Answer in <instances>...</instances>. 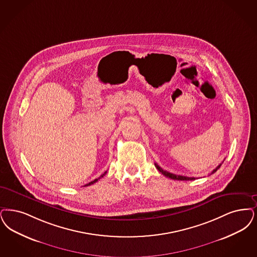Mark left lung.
<instances>
[{"instance_id": "8db88e82", "label": "left lung", "mask_w": 257, "mask_h": 257, "mask_svg": "<svg viewBox=\"0 0 257 257\" xmlns=\"http://www.w3.org/2000/svg\"><path fill=\"white\" fill-rule=\"evenodd\" d=\"M155 166L157 167V169H158L162 174L165 175V177L170 178V179H172V180H178V181H193V180H195L196 179L194 177H185V176H181V175L172 174V173H170V172H167V171L164 170L161 166H159L157 164H155ZM220 166H221V165H218L215 169L211 172V174L215 173L216 171L220 168Z\"/></svg>"}]
</instances>
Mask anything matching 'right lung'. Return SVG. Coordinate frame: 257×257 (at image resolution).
Here are the masks:
<instances>
[{
  "label": "right lung",
  "mask_w": 257,
  "mask_h": 257,
  "mask_svg": "<svg viewBox=\"0 0 257 257\" xmlns=\"http://www.w3.org/2000/svg\"><path fill=\"white\" fill-rule=\"evenodd\" d=\"M106 173H107V171H105V172H104V173H103V174L101 175V176H100V177H99V178H97V179H95V180H93V181H92V182H91V183H89V184H87V185H85V186H88V185H92V184H94V183H96V182H97V181H98V180H99V179H100V178H102L103 176H104V175L106 174Z\"/></svg>",
  "instance_id": "obj_1"
}]
</instances>
